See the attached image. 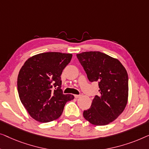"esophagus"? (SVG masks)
Returning a JSON list of instances; mask_svg holds the SVG:
<instances>
[{
    "label": "esophagus",
    "mask_w": 149,
    "mask_h": 149,
    "mask_svg": "<svg viewBox=\"0 0 149 149\" xmlns=\"http://www.w3.org/2000/svg\"><path fill=\"white\" fill-rule=\"evenodd\" d=\"M81 96V95H74L75 98H79V97H80Z\"/></svg>",
    "instance_id": "34e87169"
}]
</instances>
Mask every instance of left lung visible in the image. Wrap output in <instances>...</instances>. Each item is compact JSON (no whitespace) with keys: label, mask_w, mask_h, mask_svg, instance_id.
I'll list each match as a JSON object with an SVG mask.
<instances>
[{"label":"left lung","mask_w":149,"mask_h":149,"mask_svg":"<svg viewBox=\"0 0 149 149\" xmlns=\"http://www.w3.org/2000/svg\"><path fill=\"white\" fill-rule=\"evenodd\" d=\"M90 81H98L99 95L83 116L92 124L104 125L123 111L128 98V76L120 61L98 51L77 54Z\"/></svg>","instance_id":"obj_1"}]
</instances>
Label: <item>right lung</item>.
Wrapping results in <instances>:
<instances>
[{
    "mask_svg": "<svg viewBox=\"0 0 149 149\" xmlns=\"http://www.w3.org/2000/svg\"><path fill=\"white\" fill-rule=\"evenodd\" d=\"M72 54L49 52L29 58L17 77L20 100L30 116L41 123L52 121L62 114L68 101L74 96L64 95L61 75Z\"/></svg>",
    "mask_w": 149,
    "mask_h": 149,
    "instance_id": "obj_1",
    "label": "right lung"
}]
</instances>
